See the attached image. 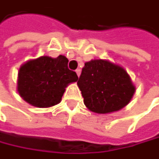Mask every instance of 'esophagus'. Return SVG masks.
Segmentation results:
<instances>
[{
	"label": "esophagus",
	"instance_id": "obj_1",
	"mask_svg": "<svg viewBox=\"0 0 159 159\" xmlns=\"http://www.w3.org/2000/svg\"><path fill=\"white\" fill-rule=\"evenodd\" d=\"M75 73H76V75H78V76H80V73H81L80 69H78V70H75Z\"/></svg>",
	"mask_w": 159,
	"mask_h": 159
}]
</instances>
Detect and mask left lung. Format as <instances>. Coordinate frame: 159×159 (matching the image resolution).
Here are the masks:
<instances>
[{
  "instance_id": "8db88e82",
  "label": "left lung",
  "mask_w": 159,
  "mask_h": 159,
  "mask_svg": "<svg viewBox=\"0 0 159 159\" xmlns=\"http://www.w3.org/2000/svg\"><path fill=\"white\" fill-rule=\"evenodd\" d=\"M78 85L84 105L99 114L118 111L130 102L135 93V86L126 70L104 60L85 63Z\"/></svg>"
}]
</instances>
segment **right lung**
Instances as JSON below:
<instances>
[{
    "instance_id": "obj_1",
    "label": "right lung",
    "mask_w": 159,
    "mask_h": 159,
    "mask_svg": "<svg viewBox=\"0 0 159 159\" xmlns=\"http://www.w3.org/2000/svg\"><path fill=\"white\" fill-rule=\"evenodd\" d=\"M65 56H43L28 61L19 69L17 90L25 101L39 108L51 107L61 101L65 89L79 80L69 70Z\"/></svg>"
}]
</instances>
